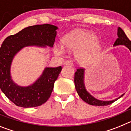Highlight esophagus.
<instances>
[{
    "label": "esophagus",
    "mask_w": 131,
    "mask_h": 131,
    "mask_svg": "<svg viewBox=\"0 0 131 131\" xmlns=\"http://www.w3.org/2000/svg\"><path fill=\"white\" fill-rule=\"evenodd\" d=\"M63 64H64L65 66H72L73 65V62L71 61V60H67V61H66V62H64Z\"/></svg>",
    "instance_id": "1"
}]
</instances>
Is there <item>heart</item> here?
<instances>
[{"mask_svg": "<svg viewBox=\"0 0 131 131\" xmlns=\"http://www.w3.org/2000/svg\"><path fill=\"white\" fill-rule=\"evenodd\" d=\"M63 48L75 52L79 63L84 66L91 64L101 54L103 44L92 31L77 29L66 35L62 39Z\"/></svg>", "mask_w": 131, "mask_h": 131, "instance_id": "obj_1", "label": "heart"}]
</instances>
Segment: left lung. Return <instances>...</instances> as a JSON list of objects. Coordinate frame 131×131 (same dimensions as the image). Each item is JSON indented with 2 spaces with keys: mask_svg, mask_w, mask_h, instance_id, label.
I'll return each mask as SVG.
<instances>
[{
  "mask_svg": "<svg viewBox=\"0 0 131 131\" xmlns=\"http://www.w3.org/2000/svg\"><path fill=\"white\" fill-rule=\"evenodd\" d=\"M117 37L118 38L115 40V42L113 44V47H116L118 45H124L130 50L131 52V41L129 40L126 36L124 31L120 27L117 28ZM84 71L85 69L83 68L77 69V71L75 73V77H74V83L75 89L78 93L79 96L82 100L86 103L92 106H107L111 104L119 98L122 97L124 95V94H122L121 96L116 98L115 100H109V101H104V100H98L97 98H94L91 94L87 91L84 84Z\"/></svg>",
  "mask_w": 131,
  "mask_h": 131,
  "instance_id": "left-lung-1",
  "label": "left lung"
}]
</instances>
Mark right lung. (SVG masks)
<instances>
[{
  "label": "right lung",
  "instance_id": "1",
  "mask_svg": "<svg viewBox=\"0 0 131 131\" xmlns=\"http://www.w3.org/2000/svg\"><path fill=\"white\" fill-rule=\"evenodd\" d=\"M58 29L57 26L47 24L29 26L8 37L2 42L0 48V88L16 106L37 107L43 104L50 96L62 66L45 68L33 84L22 86L12 80L11 66L15 56L24 47H52Z\"/></svg>",
  "mask_w": 131,
  "mask_h": 131
}]
</instances>
